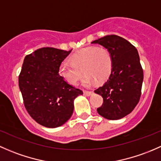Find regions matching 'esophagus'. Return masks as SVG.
I'll list each match as a JSON object with an SVG mask.
<instances>
[{"label":"esophagus","mask_w":161,"mask_h":161,"mask_svg":"<svg viewBox=\"0 0 161 161\" xmlns=\"http://www.w3.org/2000/svg\"><path fill=\"white\" fill-rule=\"evenodd\" d=\"M93 94L92 92H88V91H84V94L86 96H91Z\"/></svg>","instance_id":"obj_1"}]
</instances>
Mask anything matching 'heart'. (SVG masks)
Listing matches in <instances>:
<instances>
[{
  "label": "heart",
  "instance_id": "1",
  "mask_svg": "<svg viewBox=\"0 0 161 161\" xmlns=\"http://www.w3.org/2000/svg\"><path fill=\"white\" fill-rule=\"evenodd\" d=\"M68 63H62L59 67V74L69 84L75 85L82 71L85 74L83 79L84 86L102 82L108 77L112 69V56L106 48L89 46L69 56Z\"/></svg>",
  "mask_w": 161,
  "mask_h": 161
}]
</instances>
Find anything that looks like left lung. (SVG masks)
<instances>
[{
    "label": "left lung",
    "instance_id": "left-lung-1",
    "mask_svg": "<svg viewBox=\"0 0 161 161\" xmlns=\"http://www.w3.org/2000/svg\"><path fill=\"white\" fill-rule=\"evenodd\" d=\"M92 44L106 48L112 56V70L105 84L94 91L103 97L97 113L109 120L126 116L136 106L141 95L143 71L137 49L115 35L106 36Z\"/></svg>",
    "mask_w": 161,
    "mask_h": 161
}]
</instances>
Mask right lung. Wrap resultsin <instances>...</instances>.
Wrapping results in <instances>:
<instances>
[{
  "instance_id": "right-lung-1",
  "label": "right lung",
  "mask_w": 161,
  "mask_h": 161,
  "mask_svg": "<svg viewBox=\"0 0 161 161\" xmlns=\"http://www.w3.org/2000/svg\"><path fill=\"white\" fill-rule=\"evenodd\" d=\"M71 51L44 47L25 57L19 77L23 102L30 116L45 127L64 125L74 112V99L83 94L59 75Z\"/></svg>"
}]
</instances>
